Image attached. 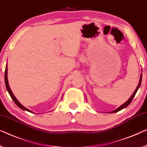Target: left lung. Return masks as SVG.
Returning <instances> with one entry per match:
<instances>
[{
  "mask_svg": "<svg viewBox=\"0 0 147 147\" xmlns=\"http://www.w3.org/2000/svg\"><path fill=\"white\" fill-rule=\"evenodd\" d=\"M141 80H142V74H141V77H140V80H139V84H138V86H137V88L135 89V92H133V94H132V96H131L129 99V100H127V101L125 103H124L123 104L121 105V106H119V108H118L117 109H116L115 110L113 111H111L110 113H115V112H117V111H120V110H121V109H123V108H125L127 106H128L130 104V103H131V102H132V100H133V98L135 97V94H136V93H137V90H138V89L139 88L140 86H141Z\"/></svg>",
  "mask_w": 147,
  "mask_h": 147,
  "instance_id": "1",
  "label": "left lung"
}]
</instances>
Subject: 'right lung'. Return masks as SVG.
<instances>
[{
	"label": "right lung",
	"instance_id": "obj_1",
	"mask_svg": "<svg viewBox=\"0 0 147 147\" xmlns=\"http://www.w3.org/2000/svg\"><path fill=\"white\" fill-rule=\"evenodd\" d=\"M7 64H6V69H5V73H4V81H5V85H6V90H7V91L8 92V93H9V94L10 96V97L12 98V99L13 100V101L14 102L15 104H16L20 108H21L22 109H23V110H26L27 111H29L30 113H34L33 111H32L31 110H30V109H28V108H25L24 106H23L20 103L18 102V100L16 97H15L14 95L13 94L12 90H11L9 86V84H8V78H7Z\"/></svg>",
	"mask_w": 147,
	"mask_h": 147
}]
</instances>
